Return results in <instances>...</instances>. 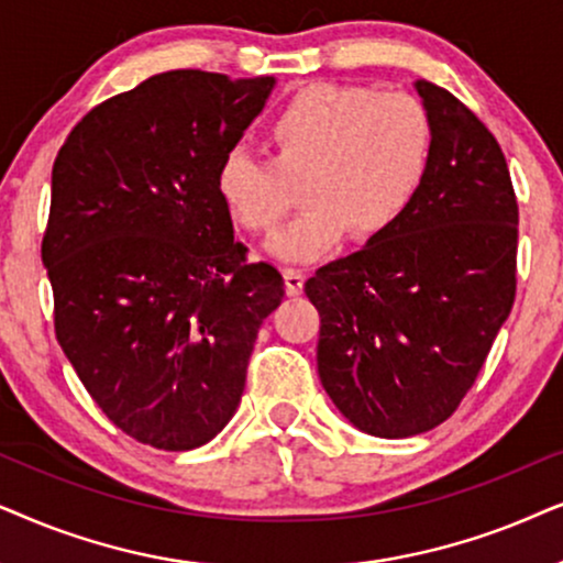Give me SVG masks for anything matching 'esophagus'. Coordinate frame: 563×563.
<instances>
[{
    "instance_id": "obj_1",
    "label": "esophagus",
    "mask_w": 563,
    "mask_h": 563,
    "mask_svg": "<svg viewBox=\"0 0 563 563\" xmlns=\"http://www.w3.org/2000/svg\"><path fill=\"white\" fill-rule=\"evenodd\" d=\"M303 283H306V273L298 267H286V288L290 296H298L303 290Z\"/></svg>"
}]
</instances>
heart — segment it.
I'll list each match as a JSON object with an SVG mask.
<instances>
[{"instance_id":"heart-1","label":"heart","mask_w":563,"mask_h":563,"mask_svg":"<svg viewBox=\"0 0 563 563\" xmlns=\"http://www.w3.org/2000/svg\"><path fill=\"white\" fill-rule=\"evenodd\" d=\"M269 159L229 148L216 192L239 227L269 234L296 203L309 206L269 242L280 260H317L342 236L365 242L391 229L415 203L430 169L432 118L415 95L352 85H309L265 125Z\"/></svg>"}]
</instances>
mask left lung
<instances>
[{
	"label": "left lung",
	"mask_w": 563,
	"mask_h": 563,
	"mask_svg": "<svg viewBox=\"0 0 563 563\" xmlns=\"http://www.w3.org/2000/svg\"><path fill=\"white\" fill-rule=\"evenodd\" d=\"M430 169L409 211L306 280L329 399L357 430L411 438L459 409L517 290V198L494 133L419 79Z\"/></svg>",
	"instance_id": "left-lung-1"
}]
</instances>
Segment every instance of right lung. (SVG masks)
<instances>
[{"mask_svg":"<svg viewBox=\"0 0 563 563\" xmlns=\"http://www.w3.org/2000/svg\"><path fill=\"white\" fill-rule=\"evenodd\" d=\"M273 85L154 74L95 104L54 162L41 257L56 340L104 417L159 451L223 430L262 321L286 296L216 192L221 156Z\"/></svg>","mask_w":563,"mask_h":563,"instance_id":"obj_1","label":"right lung"}]
</instances>
